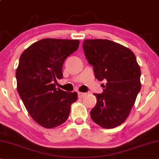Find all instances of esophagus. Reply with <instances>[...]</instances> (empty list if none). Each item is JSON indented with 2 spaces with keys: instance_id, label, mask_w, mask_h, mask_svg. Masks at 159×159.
Returning a JSON list of instances; mask_svg holds the SVG:
<instances>
[{
  "instance_id": "1",
  "label": "esophagus",
  "mask_w": 159,
  "mask_h": 159,
  "mask_svg": "<svg viewBox=\"0 0 159 159\" xmlns=\"http://www.w3.org/2000/svg\"><path fill=\"white\" fill-rule=\"evenodd\" d=\"M85 94H86V93H83V92H78V97H81V98H82V97H83Z\"/></svg>"
}]
</instances>
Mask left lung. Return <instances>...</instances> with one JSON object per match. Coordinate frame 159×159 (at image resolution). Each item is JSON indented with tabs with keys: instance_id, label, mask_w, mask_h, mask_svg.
Masks as SVG:
<instances>
[{
	"instance_id": "8db88e82",
	"label": "left lung",
	"mask_w": 159,
	"mask_h": 159,
	"mask_svg": "<svg viewBox=\"0 0 159 159\" xmlns=\"http://www.w3.org/2000/svg\"><path fill=\"white\" fill-rule=\"evenodd\" d=\"M86 58L95 78L105 81L102 94H94L97 104L90 111L93 121L105 129L123 124L129 115L141 89L140 67L129 48L105 39L84 40Z\"/></svg>"
}]
</instances>
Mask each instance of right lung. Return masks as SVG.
<instances>
[{
    "instance_id": "obj_1",
    "label": "right lung",
    "mask_w": 159,
    "mask_h": 159,
    "mask_svg": "<svg viewBox=\"0 0 159 159\" xmlns=\"http://www.w3.org/2000/svg\"><path fill=\"white\" fill-rule=\"evenodd\" d=\"M78 40L44 39L21 54L16 71L17 92L27 112L43 127L52 129L66 121L77 92L57 89L65 59L78 49Z\"/></svg>"
}]
</instances>
